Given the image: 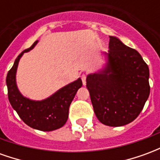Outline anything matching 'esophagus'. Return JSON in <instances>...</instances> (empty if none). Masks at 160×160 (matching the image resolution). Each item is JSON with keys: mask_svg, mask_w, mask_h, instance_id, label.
Segmentation results:
<instances>
[{"mask_svg": "<svg viewBox=\"0 0 160 160\" xmlns=\"http://www.w3.org/2000/svg\"><path fill=\"white\" fill-rule=\"evenodd\" d=\"M81 80H82V83H83L84 86H86L87 84V74L86 73H82L81 74Z\"/></svg>", "mask_w": 160, "mask_h": 160, "instance_id": "obj_1", "label": "esophagus"}]
</instances>
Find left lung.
<instances>
[{"mask_svg": "<svg viewBox=\"0 0 160 160\" xmlns=\"http://www.w3.org/2000/svg\"><path fill=\"white\" fill-rule=\"evenodd\" d=\"M107 62L87 78L95 115L104 125L120 127L137 118L150 94L149 68L137 50L110 36Z\"/></svg>", "mask_w": 160, "mask_h": 160, "instance_id": "8db88e82", "label": "left lung"}]
</instances>
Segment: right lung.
<instances>
[{
    "mask_svg": "<svg viewBox=\"0 0 160 160\" xmlns=\"http://www.w3.org/2000/svg\"><path fill=\"white\" fill-rule=\"evenodd\" d=\"M38 40L29 49H25L16 58L12 68L7 75L8 95L12 107L23 122L32 128L41 131H52L62 128L68 118V110L77 91L82 86L81 79L61 88L50 97L41 101H35L24 97L17 87L16 72L23 54L32 49Z\"/></svg>",
    "mask_w": 160,
    "mask_h": 160,
    "instance_id": "1",
    "label": "right lung"
}]
</instances>
